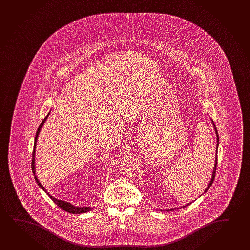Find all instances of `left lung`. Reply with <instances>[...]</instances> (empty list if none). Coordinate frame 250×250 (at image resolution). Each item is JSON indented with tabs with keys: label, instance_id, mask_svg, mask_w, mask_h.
<instances>
[{
	"label": "left lung",
	"instance_id": "obj_1",
	"mask_svg": "<svg viewBox=\"0 0 250 250\" xmlns=\"http://www.w3.org/2000/svg\"><path fill=\"white\" fill-rule=\"evenodd\" d=\"M211 122H212V124H213V126L214 129H215V132H216V135H217V148H216V158H215V165H214L213 167V172H212V176H211V179H210V183L208 184V186H207V189L205 190V192H204V193H206V192L208 191V189L210 188V186L212 185V183H213L214 181V178H215V174H216V167H217V149H218V145H219V138H218V133H217V128H216V126H215V124H214L213 120H211ZM191 203H188V204H187V205H185V206H183V207H178V208H174V209H171V210H167V211H171V210H180L181 208H183V207H188V205H190Z\"/></svg>",
	"mask_w": 250,
	"mask_h": 250
}]
</instances>
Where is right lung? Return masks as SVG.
Wrapping results in <instances>:
<instances>
[{"label": "right lung", "mask_w": 250, "mask_h": 250, "mask_svg": "<svg viewBox=\"0 0 250 250\" xmlns=\"http://www.w3.org/2000/svg\"><path fill=\"white\" fill-rule=\"evenodd\" d=\"M50 115V112L48 113L47 116L43 119V121L41 122V124L40 125V126L38 128V130H37L36 135H35V138H34V146H33V162H32V170H33V175H34V178H35V181H36L37 183L39 185V187H40V188L42 189L43 191L46 192V194H47L51 199H52V201L58 206V207H60L62 210H64L67 212H69V213L72 214H81V213H86L87 211H90L93 208H91V207H75V206H73L72 204H70L69 202H66L64 200H59V199H56L54 197H52V196L49 193V192L45 190V188H43L42 184L40 183V181H39V179L37 177L36 175V170H35V152H36V144L37 140H38V137H39V134H40V130H41V128L43 127V125L44 124V122L46 121L47 120L48 116Z\"/></svg>", "instance_id": "obj_1"}]
</instances>
